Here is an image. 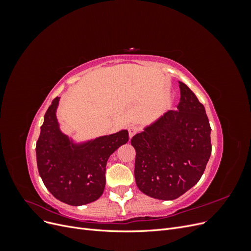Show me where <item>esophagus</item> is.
Here are the masks:
<instances>
[{"mask_svg": "<svg viewBox=\"0 0 251 251\" xmlns=\"http://www.w3.org/2000/svg\"><path fill=\"white\" fill-rule=\"evenodd\" d=\"M138 131H139L138 126H128V135H130V138H132L136 133H138Z\"/></svg>", "mask_w": 251, "mask_h": 251, "instance_id": "esophagus-1", "label": "esophagus"}]
</instances>
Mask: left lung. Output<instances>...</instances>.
Segmentation results:
<instances>
[{
    "label": "left lung",
    "mask_w": 251,
    "mask_h": 251,
    "mask_svg": "<svg viewBox=\"0 0 251 251\" xmlns=\"http://www.w3.org/2000/svg\"><path fill=\"white\" fill-rule=\"evenodd\" d=\"M178 111H168L136 134L135 180L151 198L174 200L200 180L211 154L210 126L204 105L179 81Z\"/></svg>",
    "instance_id": "obj_1"
}]
</instances>
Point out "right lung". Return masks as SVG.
<instances>
[{
	"label": "right lung",
	"instance_id": "1",
	"mask_svg": "<svg viewBox=\"0 0 251 251\" xmlns=\"http://www.w3.org/2000/svg\"><path fill=\"white\" fill-rule=\"evenodd\" d=\"M55 97L44 116L36 142V162L48 191L59 201L79 206L96 201L105 185L108 159L128 140L127 130L83 141L60 130Z\"/></svg>",
	"mask_w": 251,
	"mask_h": 251
}]
</instances>
